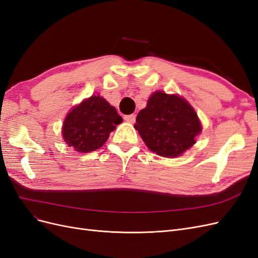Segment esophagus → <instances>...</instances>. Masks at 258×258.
<instances>
[{"instance_id": "1", "label": "esophagus", "mask_w": 258, "mask_h": 258, "mask_svg": "<svg viewBox=\"0 0 258 258\" xmlns=\"http://www.w3.org/2000/svg\"><path fill=\"white\" fill-rule=\"evenodd\" d=\"M124 120L130 122V123H134L136 121V115L135 114H131V115H126L123 117Z\"/></svg>"}]
</instances>
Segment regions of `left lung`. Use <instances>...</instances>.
<instances>
[{"label": "left lung", "instance_id": "obj_1", "mask_svg": "<svg viewBox=\"0 0 258 258\" xmlns=\"http://www.w3.org/2000/svg\"><path fill=\"white\" fill-rule=\"evenodd\" d=\"M135 128L146 146L162 157L181 156L201 132L197 113L184 98L156 91L139 112Z\"/></svg>", "mask_w": 258, "mask_h": 258}]
</instances>
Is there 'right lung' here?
I'll list each match as a JSON object with an SVG mask.
<instances>
[{
	"instance_id": "right-lung-1",
	"label": "right lung",
	"mask_w": 258,
	"mask_h": 258,
	"mask_svg": "<svg viewBox=\"0 0 258 258\" xmlns=\"http://www.w3.org/2000/svg\"><path fill=\"white\" fill-rule=\"evenodd\" d=\"M121 121V116L104 98L91 96L67 115L62 137L76 152H93L106 142L111 132Z\"/></svg>"
}]
</instances>
